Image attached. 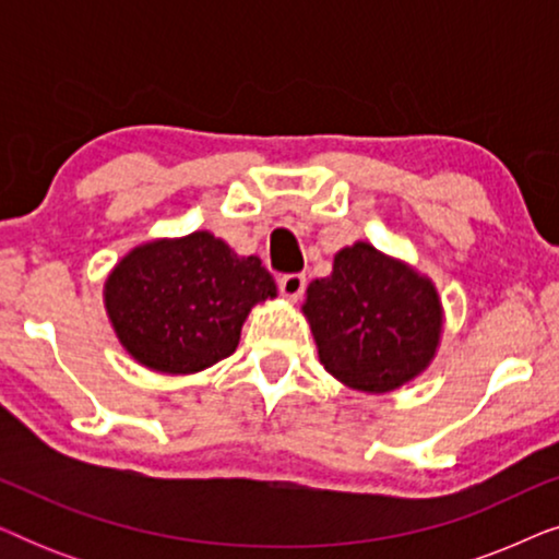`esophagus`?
Listing matches in <instances>:
<instances>
[{"instance_id":"34e87169","label":"esophagus","mask_w":559,"mask_h":559,"mask_svg":"<svg viewBox=\"0 0 559 559\" xmlns=\"http://www.w3.org/2000/svg\"><path fill=\"white\" fill-rule=\"evenodd\" d=\"M280 293L287 297V300H297L305 293V277L302 274H282L280 277Z\"/></svg>"}]
</instances>
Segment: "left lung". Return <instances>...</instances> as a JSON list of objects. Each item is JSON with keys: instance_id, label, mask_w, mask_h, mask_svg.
Wrapping results in <instances>:
<instances>
[{"instance_id": "left-lung-1", "label": "left lung", "mask_w": 559, "mask_h": 559, "mask_svg": "<svg viewBox=\"0 0 559 559\" xmlns=\"http://www.w3.org/2000/svg\"><path fill=\"white\" fill-rule=\"evenodd\" d=\"M302 312L320 364L358 392H392L427 369L442 331L438 289L407 264L358 241L310 282Z\"/></svg>"}]
</instances>
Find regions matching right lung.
Segmentation results:
<instances>
[{
	"label": "right lung",
	"instance_id": "right-lung-1",
	"mask_svg": "<svg viewBox=\"0 0 559 559\" xmlns=\"http://www.w3.org/2000/svg\"><path fill=\"white\" fill-rule=\"evenodd\" d=\"M274 295L257 257H236L209 231L136 247L104 287L121 346L163 373H193L231 356L249 310Z\"/></svg>",
	"mask_w": 559,
	"mask_h": 559
}]
</instances>
